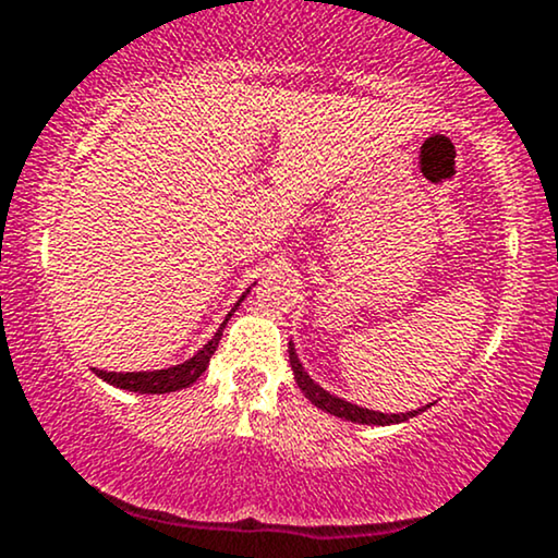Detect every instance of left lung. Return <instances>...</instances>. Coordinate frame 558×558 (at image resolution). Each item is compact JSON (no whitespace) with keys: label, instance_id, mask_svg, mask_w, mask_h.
I'll list each match as a JSON object with an SVG mask.
<instances>
[{"label":"left lung","instance_id":"8db88e82","mask_svg":"<svg viewBox=\"0 0 558 558\" xmlns=\"http://www.w3.org/2000/svg\"><path fill=\"white\" fill-rule=\"evenodd\" d=\"M288 356H291V369H293V377H296L301 393L315 403L317 409H325V412L336 414V417L349 420V422H360V425H396V422H407L409 417H417V414L422 412V409H414V412H407V414H383V412H373V409H362V407H356V403L338 399V396H332L325 388H319L317 383L304 373L293 343H288Z\"/></svg>","mask_w":558,"mask_h":558}]
</instances>
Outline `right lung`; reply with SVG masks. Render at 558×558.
Here are the masks:
<instances>
[{"label":"right lung","mask_w":558,"mask_h":558,"mask_svg":"<svg viewBox=\"0 0 558 558\" xmlns=\"http://www.w3.org/2000/svg\"><path fill=\"white\" fill-rule=\"evenodd\" d=\"M246 293H243V296H246ZM243 296L239 299V304L243 301ZM235 306H233V312H235ZM233 312H230V315H233ZM230 315L226 317V323L220 325V330L215 332L213 341L204 343L202 351H196L191 360H185L183 364H175V367L155 369V373H107V369H94V373L99 375L101 380L110 383V386L133 390V393H170V390L189 388L191 383H196L198 377H202L204 369H207V364H209V360H213V354H215L217 343H220L222 330H226Z\"/></svg>","instance_id":"1"}]
</instances>
